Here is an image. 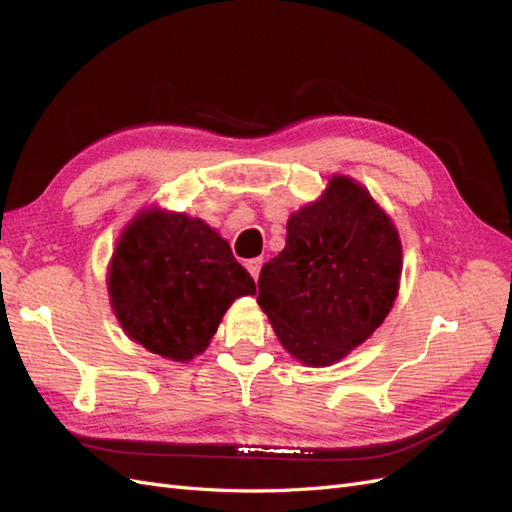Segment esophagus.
Masks as SVG:
<instances>
[{
  "label": "esophagus",
  "instance_id": "1",
  "mask_svg": "<svg viewBox=\"0 0 512 512\" xmlns=\"http://www.w3.org/2000/svg\"><path fill=\"white\" fill-rule=\"evenodd\" d=\"M245 269L250 271V275L254 277V280H258L260 269H262V258H252V260H247V262H245Z\"/></svg>",
  "mask_w": 512,
  "mask_h": 512
}]
</instances>
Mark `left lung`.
I'll return each mask as SVG.
<instances>
[{"mask_svg":"<svg viewBox=\"0 0 512 512\" xmlns=\"http://www.w3.org/2000/svg\"><path fill=\"white\" fill-rule=\"evenodd\" d=\"M286 230V247L260 271L258 305L294 359L327 367L389 316L404 267L399 232L367 188L346 175H331Z\"/></svg>","mask_w":512,"mask_h":512,"instance_id":"1","label":"left lung"}]
</instances>
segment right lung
I'll use <instances>...</instances> for the list:
<instances>
[{"label": "right lung", "mask_w": 512, "mask_h": 512, "mask_svg": "<svg viewBox=\"0 0 512 512\" xmlns=\"http://www.w3.org/2000/svg\"><path fill=\"white\" fill-rule=\"evenodd\" d=\"M106 288L126 335L177 363L205 352L226 309L256 294L218 230L160 207L138 211L123 228Z\"/></svg>", "instance_id": "obj_1"}]
</instances>
